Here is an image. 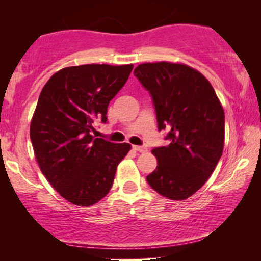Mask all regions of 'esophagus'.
Wrapping results in <instances>:
<instances>
[{"mask_svg": "<svg viewBox=\"0 0 261 261\" xmlns=\"http://www.w3.org/2000/svg\"><path fill=\"white\" fill-rule=\"evenodd\" d=\"M133 149H134V151L140 152V153H144V152L147 151V148H146L145 146H133Z\"/></svg>", "mask_w": 261, "mask_h": 261, "instance_id": "esophagus-1", "label": "esophagus"}]
</instances>
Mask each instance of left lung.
<instances>
[{
  "label": "left lung",
  "mask_w": 261,
  "mask_h": 261,
  "mask_svg": "<svg viewBox=\"0 0 261 261\" xmlns=\"http://www.w3.org/2000/svg\"><path fill=\"white\" fill-rule=\"evenodd\" d=\"M151 95L158 129L167 146L152 149L158 165L146 180L173 201L187 199L208 180L222 155L224 112L209 81L184 64L145 63L135 67Z\"/></svg>",
  "instance_id": "left-lung-1"
}]
</instances>
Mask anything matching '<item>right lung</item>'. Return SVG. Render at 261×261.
Returning <instances> with one entry per match:
<instances>
[{"instance_id":"obj_1","label":"right lung","mask_w":261,"mask_h":261,"mask_svg":"<svg viewBox=\"0 0 261 261\" xmlns=\"http://www.w3.org/2000/svg\"><path fill=\"white\" fill-rule=\"evenodd\" d=\"M132 70V64L65 67L40 92L30 129L35 159L49 184L73 204L89 206L105 197L130 149L91 133L96 122H107L109 102Z\"/></svg>"}]
</instances>
